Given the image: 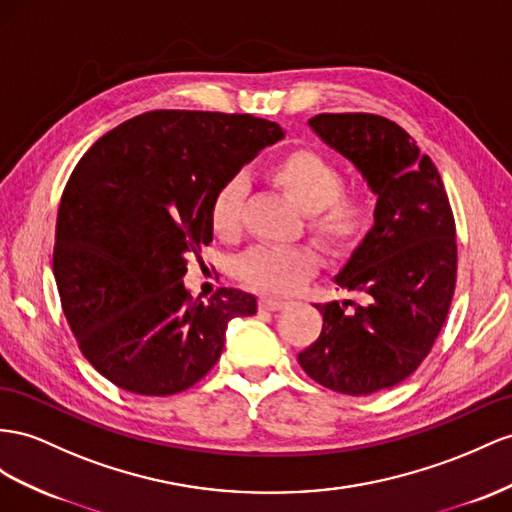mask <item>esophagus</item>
I'll list each match as a JSON object with an SVG mask.
<instances>
[{
	"mask_svg": "<svg viewBox=\"0 0 512 512\" xmlns=\"http://www.w3.org/2000/svg\"><path fill=\"white\" fill-rule=\"evenodd\" d=\"M287 303L281 298H272V296H261L259 298V309H266V311H279L283 309Z\"/></svg>",
	"mask_w": 512,
	"mask_h": 512,
	"instance_id": "34e87169",
	"label": "esophagus"
}]
</instances>
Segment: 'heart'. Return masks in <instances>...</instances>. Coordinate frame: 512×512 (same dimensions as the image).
Instances as JSON below:
<instances>
[{"label": "heart", "mask_w": 512, "mask_h": 512, "mask_svg": "<svg viewBox=\"0 0 512 512\" xmlns=\"http://www.w3.org/2000/svg\"><path fill=\"white\" fill-rule=\"evenodd\" d=\"M307 216V229L329 251L355 246L372 220V201L363 188H346L344 175L329 157L311 149L287 153L268 173ZM244 183L229 179L214 194L209 216L218 238L233 240L242 227ZM318 268V257L307 246H257L235 261V274L264 294H290Z\"/></svg>", "instance_id": "1"}]
</instances>
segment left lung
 I'll return each instance as SVG.
<instances>
[{"mask_svg": "<svg viewBox=\"0 0 512 512\" xmlns=\"http://www.w3.org/2000/svg\"><path fill=\"white\" fill-rule=\"evenodd\" d=\"M309 127L357 166L378 199L374 225L333 277L359 303L316 305L322 333L298 363L324 387L368 396L404 381L435 344L456 283L454 216L437 166L400 125L376 114H318Z\"/></svg>", "mask_w": 512, "mask_h": 512, "instance_id": "1", "label": "left lung"}]
</instances>
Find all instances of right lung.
Instances as JSON below:
<instances>
[{
  "instance_id": "add662e5",
  "label": "right lung",
  "mask_w": 512,
  "mask_h": 512,
  "mask_svg": "<svg viewBox=\"0 0 512 512\" xmlns=\"http://www.w3.org/2000/svg\"><path fill=\"white\" fill-rule=\"evenodd\" d=\"M285 138L251 114L155 110L101 136L64 188L54 277L84 357L110 383L173 396L214 368L233 318L257 298L222 287L203 303L183 277L214 238L222 183Z\"/></svg>"
}]
</instances>
